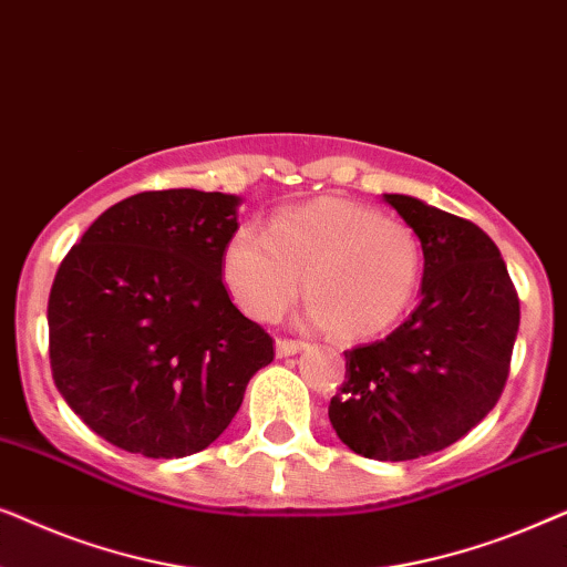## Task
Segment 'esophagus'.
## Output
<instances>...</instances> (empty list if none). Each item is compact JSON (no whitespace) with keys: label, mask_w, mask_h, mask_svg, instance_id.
<instances>
[{"label":"esophagus","mask_w":567,"mask_h":567,"mask_svg":"<svg viewBox=\"0 0 567 567\" xmlns=\"http://www.w3.org/2000/svg\"><path fill=\"white\" fill-rule=\"evenodd\" d=\"M309 343H305V340H289V338H278L276 340V353L281 355H293V353H299V351H305Z\"/></svg>","instance_id":"obj_1"}]
</instances>
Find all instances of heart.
Segmentation results:
<instances>
[{
  "label": "heart",
  "instance_id": "heart-1",
  "mask_svg": "<svg viewBox=\"0 0 567 567\" xmlns=\"http://www.w3.org/2000/svg\"><path fill=\"white\" fill-rule=\"evenodd\" d=\"M423 250L410 224L343 198L284 208L268 229L239 227L221 252L224 284L255 320H276L309 293L307 322L371 336L398 322L421 281Z\"/></svg>",
  "mask_w": 567,
  "mask_h": 567
}]
</instances>
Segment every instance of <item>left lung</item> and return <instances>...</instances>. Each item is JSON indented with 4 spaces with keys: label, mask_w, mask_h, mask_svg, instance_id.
Masks as SVG:
<instances>
[{
    "label": "left lung",
    "mask_w": 567,
    "mask_h": 567,
    "mask_svg": "<svg viewBox=\"0 0 567 567\" xmlns=\"http://www.w3.org/2000/svg\"><path fill=\"white\" fill-rule=\"evenodd\" d=\"M421 239V305L384 340L346 351L328 415L367 460L408 462L452 446L498 402L518 332V297L477 224L384 193Z\"/></svg>",
    "instance_id": "left-lung-1"
}]
</instances>
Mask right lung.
I'll return each mask as SVG.
<instances>
[{
    "label": "right lung",
    "mask_w": 567,
    "mask_h": 567,
    "mask_svg": "<svg viewBox=\"0 0 567 567\" xmlns=\"http://www.w3.org/2000/svg\"><path fill=\"white\" fill-rule=\"evenodd\" d=\"M237 206L227 193H136L61 260L49 297L53 382L113 446L152 460L200 452L274 361V338L221 281Z\"/></svg>",
    "instance_id": "add662e5"
}]
</instances>
